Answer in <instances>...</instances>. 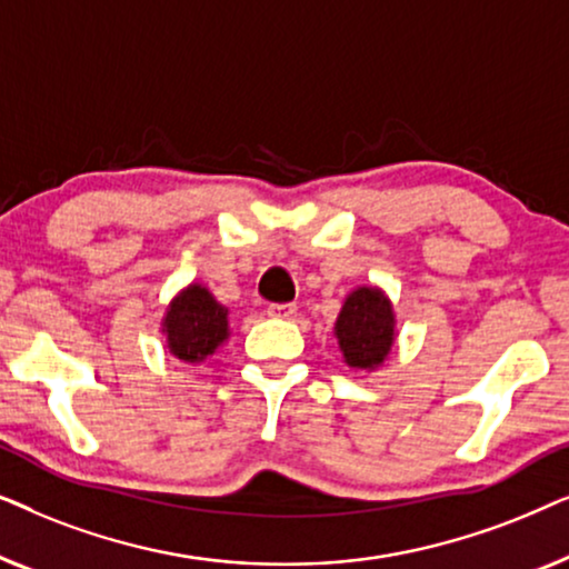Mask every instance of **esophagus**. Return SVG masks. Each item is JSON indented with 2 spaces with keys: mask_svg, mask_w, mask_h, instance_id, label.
<instances>
[{
  "mask_svg": "<svg viewBox=\"0 0 569 569\" xmlns=\"http://www.w3.org/2000/svg\"><path fill=\"white\" fill-rule=\"evenodd\" d=\"M295 313H298L295 302H271V306H267V316L271 318H292Z\"/></svg>",
  "mask_w": 569,
  "mask_h": 569,
  "instance_id": "34e87169",
  "label": "esophagus"
}]
</instances>
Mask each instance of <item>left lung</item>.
<instances>
[{"mask_svg": "<svg viewBox=\"0 0 569 569\" xmlns=\"http://www.w3.org/2000/svg\"><path fill=\"white\" fill-rule=\"evenodd\" d=\"M393 302L380 287H357L341 306L333 337L352 370H378L396 345Z\"/></svg>", "mask_w": 569, "mask_h": 569, "instance_id": "obj_1", "label": "left lung"}]
</instances>
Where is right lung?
Listing matches in <instances>:
<instances>
[{
  "label": "right lung",
  "mask_w": 569,
  "mask_h": 569,
  "mask_svg": "<svg viewBox=\"0 0 569 569\" xmlns=\"http://www.w3.org/2000/svg\"><path fill=\"white\" fill-rule=\"evenodd\" d=\"M228 308L204 284L191 282L168 302L162 316L168 352L178 362L199 365L230 339Z\"/></svg>",
  "instance_id": "1"
}]
</instances>
